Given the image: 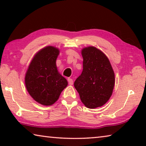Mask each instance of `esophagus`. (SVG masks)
Wrapping results in <instances>:
<instances>
[{
    "label": "esophagus",
    "mask_w": 146,
    "mask_h": 146,
    "mask_svg": "<svg viewBox=\"0 0 146 146\" xmlns=\"http://www.w3.org/2000/svg\"><path fill=\"white\" fill-rule=\"evenodd\" d=\"M68 81L69 84H70V86L73 85V79H72V78H68Z\"/></svg>",
    "instance_id": "1"
}]
</instances>
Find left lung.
Instances as JSON below:
<instances>
[{"label": "left lung", "instance_id": "left-lung-1", "mask_svg": "<svg viewBox=\"0 0 146 146\" xmlns=\"http://www.w3.org/2000/svg\"><path fill=\"white\" fill-rule=\"evenodd\" d=\"M82 55L83 70L74 82V86L86 107H101L112 95L114 71L105 54L95 47L84 48Z\"/></svg>", "mask_w": 146, "mask_h": 146}]
</instances>
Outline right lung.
I'll list each match as a JSON object with an SVG mask.
<instances>
[{"label": "right lung", "instance_id": "add662e5", "mask_svg": "<svg viewBox=\"0 0 146 146\" xmlns=\"http://www.w3.org/2000/svg\"><path fill=\"white\" fill-rule=\"evenodd\" d=\"M59 50L52 46L41 49L32 60L25 76L27 90L36 102L44 106L55 103L68 86L58 72L56 60Z\"/></svg>", "mask_w": 146, "mask_h": 146}]
</instances>
